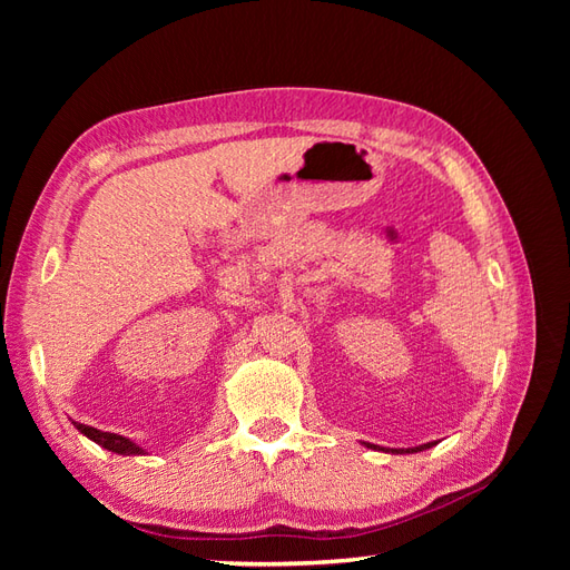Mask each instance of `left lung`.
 I'll use <instances>...</instances> for the list:
<instances>
[{
	"label": "left lung",
	"mask_w": 570,
	"mask_h": 570,
	"mask_svg": "<svg viewBox=\"0 0 570 570\" xmlns=\"http://www.w3.org/2000/svg\"><path fill=\"white\" fill-rule=\"evenodd\" d=\"M428 446H433V442L421 444V446H413V450H406V452H423V450H428ZM373 450H381V446H375V444H373ZM402 452H404V450H402Z\"/></svg>",
	"instance_id": "left-lung-1"
}]
</instances>
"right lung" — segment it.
Returning <instances> with one entry per match:
<instances>
[{"label":"right lung","mask_w":570,"mask_h":570,"mask_svg":"<svg viewBox=\"0 0 570 570\" xmlns=\"http://www.w3.org/2000/svg\"><path fill=\"white\" fill-rule=\"evenodd\" d=\"M76 428L80 430L82 435H88L90 440H95L97 444L105 446V450L109 452H116V454H142V450L137 444H132L128 438L124 435H116V433H101V430L97 428H90V425H82V423H76Z\"/></svg>","instance_id":"obj_1"}]
</instances>
